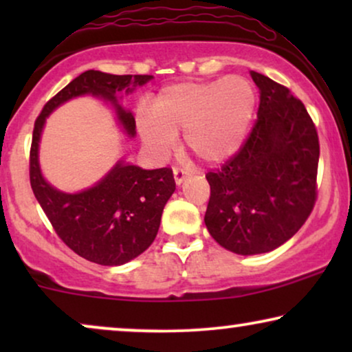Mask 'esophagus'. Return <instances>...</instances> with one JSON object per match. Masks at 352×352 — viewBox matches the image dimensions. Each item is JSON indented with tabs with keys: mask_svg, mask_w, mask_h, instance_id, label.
Instances as JSON below:
<instances>
[{
	"mask_svg": "<svg viewBox=\"0 0 352 352\" xmlns=\"http://www.w3.org/2000/svg\"><path fill=\"white\" fill-rule=\"evenodd\" d=\"M173 175H175V181H176V184H177V186H181L182 182L186 181V177H187V171L182 170V168H175V170H173Z\"/></svg>",
	"mask_w": 352,
	"mask_h": 352,
	"instance_id": "obj_1",
	"label": "esophagus"
}]
</instances>
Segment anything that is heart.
Segmentation results:
<instances>
[{
	"instance_id": "1",
	"label": "heart",
	"mask_w": 352,
	"mask_h": 352,
	"mask_svg": "<svg viewBox=\"0 0 352 352\" xmlns=\"http://www.w3.org/2000/svg\"><path fill=\"white\" fill-rule=\"evenodd\" d=\"M152 115L139 112L144 146L165 158L184 133L187 151L208 165L228 162L243 146L256 110V89L245 76L170 85L155 96Z\"/></svg>"
}]
</instances>
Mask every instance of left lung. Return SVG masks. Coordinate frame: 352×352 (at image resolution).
<instances>
[{"label":"left lung","mask_w":352,"mask_h":352,"mask_svg":"<svg viewBox=\"0 0 352 352\" xmlns=\"http://www.w3.org/2000/svg\"><path fill=\"white\" fill-rule=\"evenodd\" d=\"M258 118L240 151L206 173L205 224L229 252L267 253L295 235L317 199L319 136L305 104L258 72Z\"/></svg>","instance_id":"obj_1"}]
</instances>
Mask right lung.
<instances>
[{"mask_svg":"<svg viewBox=\"0 0 352 352\" xmlns=\"http://www.w3.org/2000/svg\"><path fill=\"white\" fill-rule=\"evenodd\" d=\"M152 75H110L86 70L47 100L33 128L30 184L47 219L70 250L102 266H120L146 252L157 237L162 213L176 189L171 168L142 170L123 160L93 187L65 194L41 175L38 148L46 117L67 100L91 94L109 100L129 138L136 134L133 113L123 109L120 94L133 93Z\"/></svg>","mask_w":352,"mask_h":352,"instance_id":"add662e5","label":"right lung"}]
</instances>
